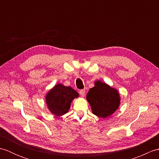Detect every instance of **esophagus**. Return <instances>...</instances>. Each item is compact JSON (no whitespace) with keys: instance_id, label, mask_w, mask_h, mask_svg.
Here are the masks:
<instances>
[{"instance_id":"1","label":"esophagus","mask_w":159,"mask_h":159,"mask_svg":"<svg viewBox=\"0 0 159 159\" xmlns=\"http://www.w3.org/2000/svg\"><path fill=\"white\" fill-rule=\"evenodd\" d=\"M79 93H80V96H81L82 97H83L84 96H85V89H81V90H80Z\"/></svg>"}]
</instances>
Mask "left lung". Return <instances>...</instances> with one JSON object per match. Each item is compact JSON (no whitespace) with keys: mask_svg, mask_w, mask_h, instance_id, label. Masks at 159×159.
I'll return each mask as SVG.
<instances>
[{"mask_svg":"<svg viewBox=\"0 0 159 159\" xmlns=\"http://www.w3.org/2000/svg\"><path fill=\"white\" fill-rule=\"evenodd\" d=\"M87 100L92 107V113L102 118H106L116 111L120 103L117 91L100 80L87 94Z\"/></svg>","mask_w":159,"mask_h":159,"instance_id":"left-lung-1","label":"left lung"}]
</instances>
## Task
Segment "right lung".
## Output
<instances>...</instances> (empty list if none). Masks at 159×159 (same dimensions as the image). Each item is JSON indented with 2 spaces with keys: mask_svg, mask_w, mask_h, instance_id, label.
I'll use <instances>...</instances> for the list:
<instances>
[{
  "mask_svg": "<svg viewBox=\"0 0 159 159\" xmlns=\"http://www.w3.org/2000/svg\"><path fill=\"white\" fill-rule=\"evenodd\" d=\"M79 96L76 91L70 87L57 84L46 96V102L50 112L57 116L66 114L72 101Z\"/></svg>",
  "mask_w": 159,
  "mask_h": 159,
  "instance_id": "right-lung-1",
  "label": "right lung"
}]
</instances>
